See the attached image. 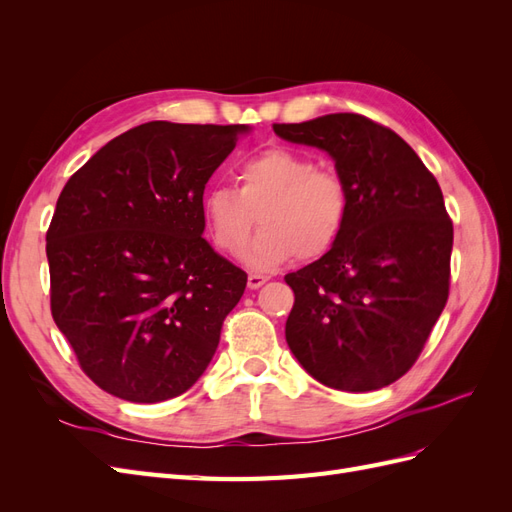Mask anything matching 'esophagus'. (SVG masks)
<instances>
[{
    "mask_svg": "<svg viewBox=\"0 0 512 512\" xmlns=\"http://www.w3.org/2000/svg\"><path fill=\"white\" fill-rule=\"evenodd\" d=\"M267 282H269L267 275H260V273H250V275H247V286H250L252 290L260 288L262 284H267Z\"/></svg>",
    "mask_w": 512,
    "mask_h": 512,
    "instance_id": "obj_1",
    "label": "esophagus"
}]
</instances>
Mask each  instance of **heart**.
Masks as SVG:
<instances>
[{
    "instance_id": "b5f03b06",
    "label": "heart",
    "mask_w": 512,
    "mask_h": 512,
    "mask_svg": "<svg viewBox=\"0 0 512 512\" xmlns=\"http://www.w3.org/2000/svg\"><path fill=\"white\" fill-rule=\"evenodd\" d=\"M350 209L348 185L331 168L286 147H273L235 168V190L218 185L203 196V215L213 243L239 254L252 269L269 271L294 254L316 260L342 237Z\"/></svg>"
}]
</instances>
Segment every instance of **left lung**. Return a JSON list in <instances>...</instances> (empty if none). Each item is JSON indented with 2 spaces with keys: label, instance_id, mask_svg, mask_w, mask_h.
I'll use <instances>...</instances> for the list:
<instances>
[{
  "label": "left lung",
  "instance_id": "obj_1",
  "mask_svg": "<svg viewBox=\"0 0 512 512\" xmlns=\"http://www.w3.org/2000/svg\"><path fill=\"white\" fill-rule=\"evenodd\" d=\"M288 143L318 147L348 185L342 237L286 275V342L309 376L337 391L389 386L414 365L448 299L453 222L414 149L363 115L275 123Z\"/></svg>",
  "mask_w": 512,
  "mask_h": 512
}]
</instances>
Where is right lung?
<instances>
[{"label":"right lung","instance_id":"right-lung-1","mask_svg":"<svg viewBox=\"0 0 512 512\" xmlns=\"http://www.w3.org/2000/svg\"><path fill=\"white\" fill-rule=\"evenodd\" d=\"M250 130L149 121L61 190L46 232L51 312L102 391L158 404L205 374L247 275L203 239V194Z\"/></svg>","mask_w":512,"mask_h":512}]
</instances>
